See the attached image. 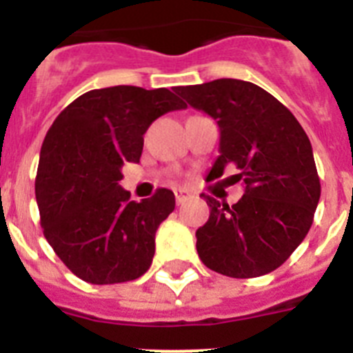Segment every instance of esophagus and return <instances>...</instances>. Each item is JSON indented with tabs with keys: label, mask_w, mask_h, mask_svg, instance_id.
Wrapping results in <instances>:
<instances>
[{
	"label": "esophagus",
	"mask_w": 353,
	"mask_h": 353,
	"mask_svg": "<svg viewBox=\"0 0 353 353\" xmlns=\"http://www.w3.org/2000/svg\"><path fill=\"white\" fill-rule=\"evenodd\" d=\"M191 198L192 194L187 191V189H174V199H176V205H183Z\"/></svg>",
	"instance_id": "esophagus-1"
}]
</instances>
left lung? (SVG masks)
<instances>
[{
  "label": "left lung",
  "mask_w": 353,
  "mask_h": 353,
  "mask_svg": "<svg viewBox=\"0 0 353 353\" xmlns=\"http://www.w3.org/2000/svg\"><path fill=\"white\" fill-rule=\"evenodd\" d=\"M176 92L221 129V155L207 180L233 164L239 173L228 180L244 183L232 207L203 194L210 217L196 232L199 258L236 279L272 272L307 235L320 199L307 134L276 97L248 81L215 79Z\"/></svg>",
  "instance_id": "left-lung-1"
}]
</instances>
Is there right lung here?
<instances>
[{
  "label": "right lung",
  "mask_w": 353,
  "mask_h": 353,
  "mask_svg": "<svg viewBox=\"0 0 353 353\" xmlns=\"http://www.w3.org/2000/svg\"><path fill=\"white\" fill-rule=\"evenodd\" d=\"M185 108L168 88L111 86L83 93L52 121L40 150L37 205L43 236L79 279L114 285L150 269L174 194L159 189L130 201L121 166L139 162L152 121Z\"/></svg>",
  "instance_id": "add662e5"
}]
</instances>
